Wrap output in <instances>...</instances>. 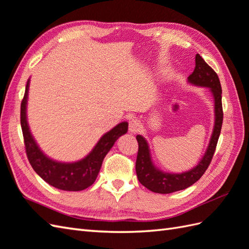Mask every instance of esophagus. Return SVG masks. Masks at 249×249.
I'll return each instance as SVG.
<instances>
[{
	"mask_svg": "<svg viewBox=\"0 0 249 249\" xmlns=\"http://www.w3.org/2000/svg\"><path fill=\"white\" fill-rule=\"evenodd\" d=\"M128 129L130 134H137L138 131H140L141 129V123L140 121L137 119H132L129 121V125H128Z\"/></svg>",
	"mask_w": 249,
	"mask_h": 249,
	"instance_id": "obj_1",
	"label": "esophagus"
}]
</instances>
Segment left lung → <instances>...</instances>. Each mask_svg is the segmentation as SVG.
<instances>
[{"instance_id": "8db88e82", "label": "left lung", "mask_w": 249, "mask_h": 249, "mask_svg": "<svg viewBox=\"0 0 249 249\" xmlns=\"http://www.w3.org/2000/svg\"><path fill=\"white\" fill-rule=\"evenodd\" d=\"M188 83L208 88L214 101V125L209 144L201 157L200 161L193 169L182 173H169L160 170L155 165L152 159L151 149L146 139L141 135H137L139 143V151L136 161V172L139 181L149 191L160 194H169L177 192L192 186L204 175L209 166L213 154H214L219 134H221L223 123V107H222V87L217 74L213 69L208 66L199 54L195 56V69L188 77Z\"/></svg>"}]
</instances>
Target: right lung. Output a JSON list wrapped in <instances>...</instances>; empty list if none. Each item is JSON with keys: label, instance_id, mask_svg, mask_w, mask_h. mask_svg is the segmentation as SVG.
<instances>
[{"label": "right lung", "instance_id": "obj_1", "mask_svg": "<svg viewBox=\"0 0 249 249\" xmlns=\"http://www.w3.org/2000/svg\"><path fill=\"white\" fill-rule=\"evenodd\" d=\"M28 78L21 103V127L28 161L34 171L52 187L63 191H82L93 184L101 170L103 160L118 139L128 130V123L121 122L104 134L92 151L78 161L61 162L45 155L33 137L27 122V100L30 90Z\"/></svg>", "mask_w": 249, "mask_h": 249}]
</instances>
